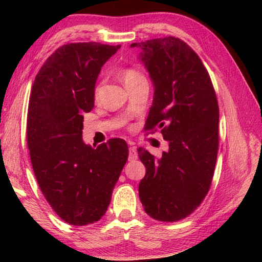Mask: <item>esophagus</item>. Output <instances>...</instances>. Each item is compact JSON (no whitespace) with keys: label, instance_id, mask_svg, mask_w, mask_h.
<instances>
[{"label":"esophagus","instance_id":"1","mask_svg":"<svg viewBox=\"0 0 262 262\" xmlns=\"http://www.w3.org/2000/svg\"><path fill=\"white\" fill-rule=\"evenodd\" d=\"M128 158H129V161H135L137 158V151H136V148L135 147H129L128 149Z\"/></svg>","mask_w":262,"mask_h":262}]
</instances>
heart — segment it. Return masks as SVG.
Segmentation results:
<instances>
[{"mask_svg": "<svg viewBox=\"0 0 262 262\" xmlns=\"http://www.w3.org/2000/svg\"><path fill=\"white\" fill-rule=\"evenodd\" d=\"M141 78H144V76L135 69H127L123 72V81H125V84L135 82L137 79H141ZM97 94H98V89L96 90V95Z\"/></svg>", "mask_w": 262, "mask_h": 262, "instance_id": "heart-1", "label": "heart"}]
</instances>
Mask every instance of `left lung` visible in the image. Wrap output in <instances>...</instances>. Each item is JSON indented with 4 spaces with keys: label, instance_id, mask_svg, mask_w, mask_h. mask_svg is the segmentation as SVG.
Here are the masks:
<instances>
[{
    "label": "left lung",
    "instance_id": "obj_1",
    "mask_svg": "<svg viewBox=\"0 0 262 262\" xmlns=\"http://www.w3.org/2000/svg\"><path fill=\"white\" fill-rule=\"evenodd\" d=\"M154 85L147 128H161L168 150L156 158L137 149L145 166L139 195L154 220L176 222L209 190L219 150V104L209 74L187 43L174 37L134 42Z\"/></svg>",
    "mask_w": 262,
    "mask_h": 262
}]
</instances>
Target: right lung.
Returning <instances> with one entry per match:
<instances>
[{
    "instance_id": "add662e5",
    "label": "right lung",
    "mask_w": 262,
    "mask_h": 262,
    "mask_svg": "<svg viewBox=\"0 0 262 262\" xmlns=\"http://www.w3.org/2000/svg\"><path fill=\"white\" fill-rule=\"evenodd\" d=\"M120 48L99 42L67 43L35 76L28 110V147L43 196L62 220L86 225L105 215L128 158L127 143L83 141V114L95 106L101 67Z\"/></svg>"
}]
</instances>
